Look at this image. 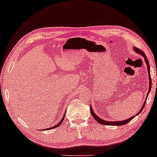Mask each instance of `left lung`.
<instances>
[{
	"label": "left lung",
	"instance_id": "left-lung-1",
	"mask_svg": "<svg viewBox=\"0 0 157 157\" xmlns=\"http://www.w3.org/2000/svg\"><path fill=\"white\" fill-rule=\"evenodd\" d=\"M133 50H134L135 52L139 53V54H140L141 56H142L144 58V61L146 62V63H147V69H148V73H149V91H148V93H147V98H146V99L144 101V103L143 104V106L141 107V109L139 110V111L138 113H136V115L135 116H133L129 119H126V120H124V121H105V120L101 119L98 117V116L96 115L95 112H94V110L93 109H92V107L90 106V110H91V115L93 116V117L95 119V120L97 122H98L100 124H102V125H109V126H121V125H124V124H127L131 120L134 119V118L136 117L139 114V113H141V111L143 110L144 107L145 106V104H146V101H147V96L149 95V94L150 93V91H151V75H150V66H149V61H148L147 56H146V55L144 54V53L142 51H141L140 49L137 48L136 47H134V48H133Z\"/></svg>",
	"mask_w": 157,
	"mask_h": 157
}]
</instances>
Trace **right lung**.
Here are the masks:
<instances>
[{"label": "right lung", "mask_w": 157, "mask_h": 157, "mask_svg": "<svg viewBox=\"0 0 157 157\" xmlns=\"http://www.w3.org/2000/svg\"><path fill=\"white\" fill-rule=\"evenodd\" d=\"M65 114H66V113H64V115H63V119H62L61 121H60V122L59 124H57V125H55V126H51V128H45L44 130H49V129H53V128H56V127H58V126H59L60 125H61V123L62 122H63V119H64V117H65Z\"/></svg>", "instance_id": "add662e5"}]
</instances>
